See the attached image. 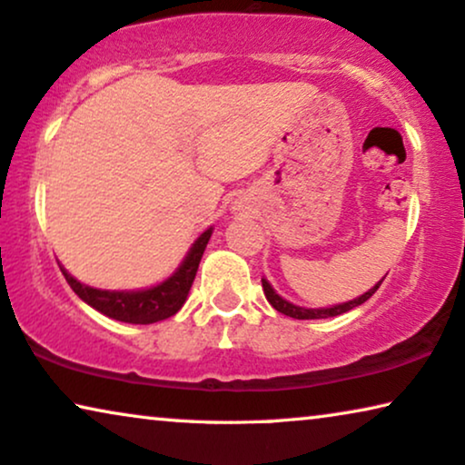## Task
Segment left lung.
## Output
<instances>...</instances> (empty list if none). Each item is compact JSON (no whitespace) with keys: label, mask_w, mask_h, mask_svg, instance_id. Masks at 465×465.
<instances>
[{"label":"left lung","mask_w":465,"mask_h":465,"mask_svg":"<svg viewBox=\"0 0 465 465\" xmlns=\"http://www.w3.org/2000/svg\"><path fill=\"white\" fill-rule=\"evenodd\" d=\"M263 282V291H265V297L267 301H270L273 310H278L280 313H284V316H291V318H297V320H318V318H332V316H339V313H345L350 310H354V307L362 305L366 299H371L372 295H375L379 286H381V282H379L377 286H372V289L369 292H364L362 297H358L354 301H348V303H341V305H335V307H326V310H305V307H297L289 303V301H284L282 297L278 295L276 291L272 289L270 282L267 280H261Z\"/></svg>","instance_id":"obj_1"}]
</instances>
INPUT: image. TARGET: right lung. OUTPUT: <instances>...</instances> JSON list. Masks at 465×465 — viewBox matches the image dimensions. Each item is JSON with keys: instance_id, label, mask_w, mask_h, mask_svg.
Listing matches in <instances>:
<instances>
[{"instance_id": "1", "label": "right lung", "mask_w": 465, "mask_h": 465, "mask_svg": "<svg viewBox=\"0 0 465 465\" xmlns=\"http://www.w3.org/2000/svg\"><path fill=\"white\" fill-rule=\"evenodd\" d=\"M213 230H206L204 233L195 240L192 251L183 261L179 272L174 276H170L166 282H162L153 289L147 291H136V292H114V291H99L93 286H86L64 272L61 267L64 280H67L71 289L82 301H86L90 307H94L96 312L104 313V316L120 320V322L130 324H153L160 320H166L174 316L185 303L187 292L192 289L195 272H198L200 259L204 254V248L211 240Z\"/></svg>"}]
</instances>
